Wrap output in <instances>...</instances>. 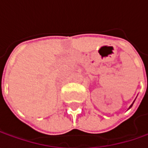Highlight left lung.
<instances>
[{"instance_id":"left-lung-1","label":"left lung","mask_w":148,"mask_h":148,"mask_svg":"<svg viewBox=\"0 0 148 148\" xmlns=\"http://www.w3.org/2000/svg\"><path fill=\"white\" fill-rule=\"evenodd\" d=\"M133 104H134V103H133ZM133 104H132V105H131V106H130V107H132V105H133ZM130 107H129V108H130Z\"/></svg>"}]
</instances>
